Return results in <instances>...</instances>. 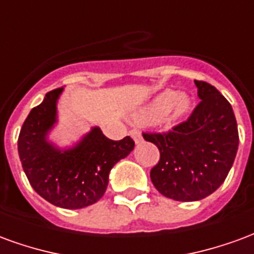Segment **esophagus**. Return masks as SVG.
I'll return each mask as SVG.
<instances>
[{
    "instance_id": "esophagus-1",
    "label": "esophagus",
    "mask_w": 254,
    "mask_h": 254,
    "mask_svg": "<svg viewBox=\"0 0 254 254\" xmlns=\"http://www.w3.org/2000/svg\"><path fill=\"white\" fill-rule=\"evenodd\" d=\"M130 136H132V138L134 140V143L136 144H140L141 141H143V138H141V134H140V132L138 130H130V133H129Z\"/></svg>"
}]
</instances>
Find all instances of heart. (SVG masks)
I'll return each instance as SVG.
<instances>
[{"label":"heart","mask_w":254,"mask_h":254,"mask_svg":"<svg viewBox=\"0 0 254 254\" xmlns=\"http://www.w3.org/2000/svg\"><path fill=\"white\" fill-rule=\"evenodd\" d=\"M191 109V100L187 95L180 94L174 89H166L149 103L143 106L138 111L134 113V121L140 124L163 120L167 124H177L182 121L189 114Z\"/></svg>","instance_id":"heart-1"}]
</instances>
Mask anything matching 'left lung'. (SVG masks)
Listing matches in <instances>:
<instances>
[{
	"mask_svg": "<svg viewBox=\"0 0 254 254\" xmlns=\"http://www.w3.org/2000/svg\"><path fill=\"white\" fill-rule=\"evenodd\" d=\"M201 102L187 121L166 133H143L160 152L151 181L163 196L197 201L226 180L238 149V127L229 100L211 84L194 80Z\"/></svg>",
	"mask_w": 254,
	"mask_h": 254,
	"instance_id": "obj_1",
	"label": "left lung"
}]
</instances>
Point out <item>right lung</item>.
I'll use <instances>...</instances> for the list:
<instances>
[{"label": "right lung", "mask_w": 254, "mask_h": 254, "mask_svg": "<svg viewBox=\"0 0 254 254\" xmlns=\"http://www.w3.org/2000/svg\"><path fill=\"white\" fill-rule=\"evenodd\" d=\"M64 88L47 92L21 127L17 141L23 170L34 190L53 205L78 209L105 194L113 166L130 154L134 141L127 136L114 141L95 127L69 149L47 141L57 122V100Z\"/></svg>", "instance_id": "add662e5"}]
</instances>
